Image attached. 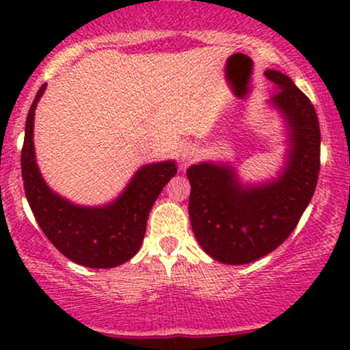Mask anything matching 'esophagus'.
<instances>
[{"instance_id": "34e87169", "label": "esophagus", "mask_w": 350, "mask_h": 350, "mask_svg": "<svg viewBox=\"0 0 350 350\" xmlns=\"http://www.w3.org/2000/svg\"><path fill=\"white\" fill-rule=\"evenodd\" d=\"M199 156V150L194 144H184L183 150H180V161L189 163L192 159H196Z\"/></svg>"}]
</instances>
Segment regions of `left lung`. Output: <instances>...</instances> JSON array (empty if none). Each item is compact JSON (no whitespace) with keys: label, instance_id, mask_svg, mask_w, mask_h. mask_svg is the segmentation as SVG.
<instances>
[{"label":"left lung","instance_id":"1","mask_svg":"<svg viewBox=\"0 0 350 350\" xmlns=\"http://www.w3.org/2000/svg\"><path fill=\"white\" fill-rule=\"evenodd\" d=\"M265 77L278 90L270 105L286 128L278 176L243 184L228 163L202 161L187 170L192 232L202 250L220 263H252L280 247L298 226L319 176L321 130L314 107L288 75L268 69Z\"/></svg>","mask_w":350,"mask_h":350}]
</instances>
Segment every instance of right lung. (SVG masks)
I'll return each instance as SVG.
<instances>
[{
    "label": "right lung",
    "instance_id": "1",
    "mask_svg": "<svg viewBox=\"0 0 350 350\" xmlns=\"http://www.w3.org/2000/svg\"><path fill=\"white\" fill-rule=\"evenodd\" d=\"M47 83L29 108L21 151L24 192L39 227L72 262L88 268L118 267L138 253L150 211L163 187L178 172L176 161L144 164L105 206H79L54 192L44 180L34 151V113Z\"/></svg>",
    "mask_w": 350,
    "mask_h": 350
}]
</instances>
